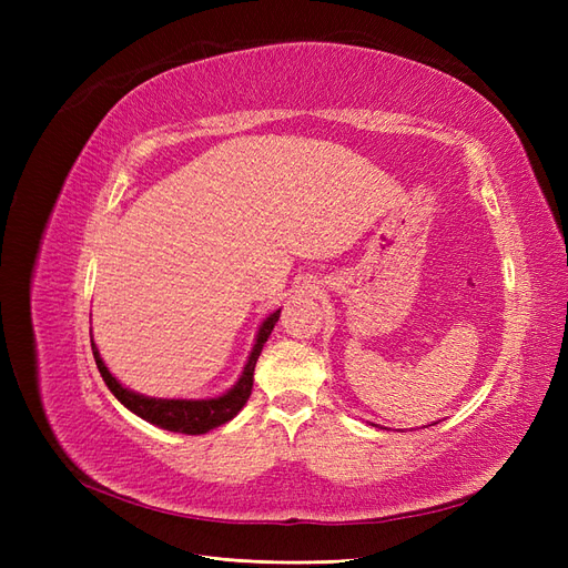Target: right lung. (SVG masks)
Listing matches in <instances>:
<instances>
[{"label":"right lung","instance_id":"obj_1","mask_svg":"<svg viewBox=\"0 0 568 568\" xmlns=\"http://www.w3.org/2000/svg\"><path fill=\"white\" fill-rule=\"evenodd\" d=\"M282 311H274L257 329L253 351L248 355V363L239 376V382L227 390L217 395V398H205V400H168V398H149V395L134 393L120 384L115 376L109 372V367L101 359L94 341H92V353L97 359L99 374L104 376V382L109 390L115 395V398L123 403L130 412H134L136 417H142L149 424H156L159 428H165V432H175V434H186V436H199V434H209L211 428L227 424L239 415L248 400L251 388H253V369L257 357H261V351L265 346V341L270 338L274 324H277Z\"/></svg>","mask_w":568,"mask_h":568}]
</instances>
